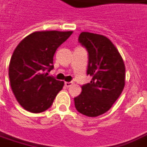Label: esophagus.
<instances>
[{
  "label": "esophagus",
  "mask_w": 147,
  "mask_h": 147,
  "mask_svg": "<svg viewBox=\"0 0 147 147\" xmlns=\"http://www.w3.org/2000/svg\"><path fill=\"white\" fill-rule=\"evenodd\" d=\"M73 85V82H65V86H66V87H69V86H71Z\"/></svg>",
  "instance_id": "1"
}]
</instances>
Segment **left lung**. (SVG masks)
I'll use <instances>...</instances> for the list:
<instances>
[{
	"instance_id": "1",
	"label": "left lung",
	"mask_w": 147,
	"mask_h": 147,
	"mask_svg": "<svg viewBox=\"0 0 147 147\" xmlns=\"http://www.w3.org/2000/svg\"><path fill=\"white\" fill-rule=\"evenodd\" d=\"M78 40L88 52L87 74L92 79L74 98L75 108L86 117H98L108 112L121 94L125 84V63L112 41L102 34L82 32Z\"/></svg>"
}]
</instances>
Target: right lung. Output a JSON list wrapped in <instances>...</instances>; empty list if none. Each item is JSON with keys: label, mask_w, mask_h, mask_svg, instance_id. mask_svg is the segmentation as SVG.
<instances>
[{"label": "right lung", "mask_w": 147, "mask_h": 147, "mask_svg": "<svg viewBox=\"0 0 147 147\" xmlns=\"http://www.w3.org/2000/svg\"><path fill=\"white\" fill-rule=\"evenodd\" d=\"M73 31L44 30L27 35L14 49L9 66L13 93L21 106L32 113L46 111L64 86L48 75L53 56Z\"/></svg>", "instance_id": "right-lung-1"}]
</instances>
